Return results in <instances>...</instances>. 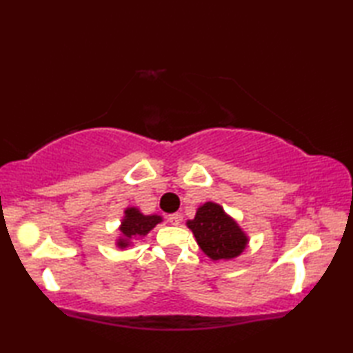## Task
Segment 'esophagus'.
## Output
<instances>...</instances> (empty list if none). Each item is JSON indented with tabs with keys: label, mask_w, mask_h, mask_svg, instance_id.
Masks as SVG:
<instances>
[{
	"label": "esophagus",
	"mask_w": 353,
	"mask_h": 353,
	"mask_svg": "<svg viewBox=\"0 0 353 353\" xmlns=\"http://www.w3.org/2000/svg\"><path fill=\"white\" fill-rule=\"evenodd\" d=\"M181 219H182V216L179 215V214H171V215H168V221L172 224V226H177V224L181 223Z\"/></svg>",
	"instance_id": "34e87169"
}]
</instances>
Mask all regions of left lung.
Here are the masks:
<instances>
[{
    "label": "left lung",
    "mask_w": 353,
    "mask_h": 353,
    "mask_svg": "<svg viewBox=\"0 0 353 353\" xmlns=\"http://www.w3.org/2000/svg\"><path fill=\"white\" fill-rule=\"evenodd\" d=\"M186 226L192 230L200 249L212 261L234 259L249 244V236L239 224L214 201L199 206L196 216L186 221Z\"/></svg>",
    "instance_id": "left-lung-1"
}]
</instances>
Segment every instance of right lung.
I'll list each match as a JSON object with an SVG mask.
<instances>
[{
	"mask_svg": "<svg viewBox=\"0 0 353 353\" xmlns=\"http://www.w3.org/2000/svg\"><path fill=\"white\" fill-rule=\"evenodd\" d=\"M162 223V216L157 214L144 215L138 208H127L124 211L123 221L119 224L121 236L117 239V247L124 250L127 247L133 245V239L145 236L156 224Z\"/></svg>",
	"mask_w": 353,
	"mask_h": 353,
	"instance_id": "right-lung-1",
	"label": "right lung"
}]
</instances>
